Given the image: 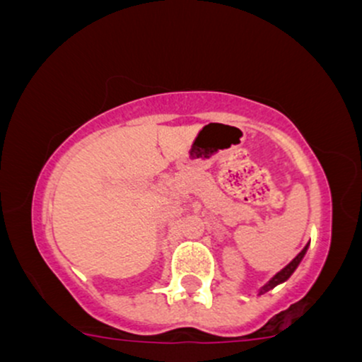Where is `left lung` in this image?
I'll list each match as a JSON object with an SVG mask.
<instances>
[{"label":"left lung","instance_id":"8db88e82","mask_svg":"<svg viewBox=\"0 0 362 362\" xmlns=\"http://www.w3.org/2000/svg\"><path fill=\"white\" fill-rule=\"evenodd\" d=\"M306 250H308V245H306V247H305V248H303V250H301L300 253H298V255H296V257H294V259H293V260H291V262H289V264H288V265H286V267H284V269H282V271H279V272H277V274H276V276H274V277H272V279H271V281H269V282H267V284H265V286H264V288H262V289L259 291V294H264V293H267V291H269V289L276 288V286H277V284H281V282H284L286 279H289V276H291V274H293L294 271H296V267H298V265H300V262L303 260V257H305V253H306Z\"/></svg>","mask_w":362,"mask_h":362}]
</instances>
